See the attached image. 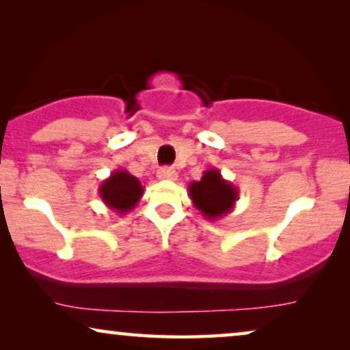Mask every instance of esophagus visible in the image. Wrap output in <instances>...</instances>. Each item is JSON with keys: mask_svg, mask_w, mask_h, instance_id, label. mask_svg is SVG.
Returning <instances> with one entry per match:
<instances>
[{"mask_svg": "<svg viewBox=\"0 0 350 350\" xmlns=\"http://www.w3.org/2000/svg\"><path fill=\"white\" fill-rule=\"evenodd\" d=\"M157 176H159L161 180L175 181L176 178H178V174H176L172 167H162V169H159V172H157Z\"/></svg>", "mask_w": 350, "mask_h": 350, "instance_id": "esophagus-1", "label": "esophagus"}]
</instances>
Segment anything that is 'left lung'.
<instances>
[{
	"instance_id": "left-lung-1",
	"label": "left lung",
	"mask_w": 350,
	"mask_h": 350,
	"mask_svg": "<svg viewBox=\"0 0 350 350\" xmlns=\"http://www.w3.org/2000/svg\"><path fill=\"white\" fill-rule=\"evenodd\" d=\"M188 193L194 207L208 221L226 217L239 200V189L223 178L217 167L205 170L199 181L189 183Z\"/></svg>"
}]
</instances>
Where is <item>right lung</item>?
<instances>
[{"label":"right lung","instance_id":"right-lung-1","mask_svg":"<svg viewBox=\"0 0 350 350\" xmlns=\"http://www.w3.org/2000/svg\"><path fill=\"white\" fill-rule=\"evenodd\" d=\"M143 188L140 180L126 169L114 170L107 180L98 186V196L109 210L116 215H126L135 208L143 196Z\"/></svg>","mask_w":350,"mask_h":350}]
</instances>
